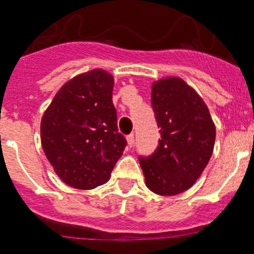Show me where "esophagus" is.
<instances>
[{
  "label": "esophagus",
  "instance_id": "1",
  "mask_svg": "<svg viewBox=\"0 0 254 254\" xmlns=\"http://www.w3.org/2000/svg\"><path fill=\"white\" fill-rule=\"evenodd\" d=\"M127 144H128L129 148H132L133 146V142H135V135L133 133H129V135H127Z\"/></svg>",
  "mask_w": 254,
  "mask_h": 254
}]
</instances>
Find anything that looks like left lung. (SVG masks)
<instances>
[{"mask_svg":"<svg viewBox=\"0 0 254 254\" xmlns=\"http://www.w3.org/2000/svg\"><path fill=\"white\" fill-rule=\"evenodd\" d=\"M150 101L161 140L152 156L139 158L145 184L161 196L179 194L193 186L210 160L214 122L202 98L180 77L153 83Z\"/></svg>","mask_w":254,"mask_h":254,"instance_id":"1","label":"left lung"}]
</instances>
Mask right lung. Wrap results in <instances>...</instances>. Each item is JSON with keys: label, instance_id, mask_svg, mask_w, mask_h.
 <instances>
[{"label": "right lung", "instance_id": "right-lung-1", "mask_svg": "<svg viewBox=\"0 0 254 254\" xmlns=\"http://www.w3.org/2000/svg\"><path fill=\"white\" fill-rule=\"evenodd\" d=\"M114 77L101 68L62 85L41 119L45 156L62 182L93 190L110 179L127 144L113 105Z\"/></svg>", "mask_w": 254, "mask_h": 254}]
</instances>
